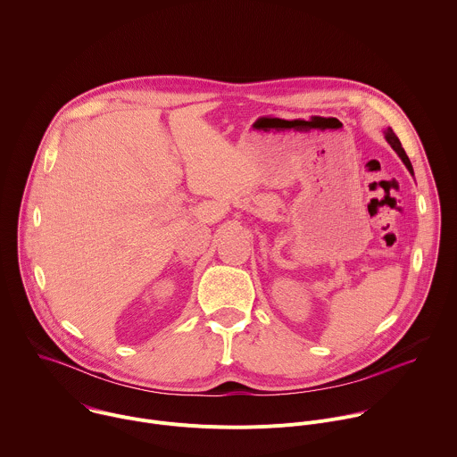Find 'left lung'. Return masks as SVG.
<instances>
[{
  "label": "left lung",
  "instance_id": "left-lung-1",
  "mask_svg": "<svg viewBox=\"0 0 457 457\" xmlns=\"http://www.w3.org/2000/svg\"><path fill=\"white\" fill-rule=\"evenodd\" d=\"M384 137H386V141L391 145V148L398 154V157L402 159V162L405 164V168L409 170V173L412 175V166H411V161H409V157L405 155V152H403V148H402V145H400V141H398V137L395 136V132L391 130V129H387V130H384Z\"/></svg>",
  "mask_w": 457,
  "mask_h": 457
}]
</instances>
